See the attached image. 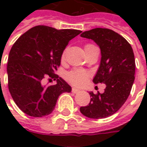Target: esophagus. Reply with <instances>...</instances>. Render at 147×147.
Returning a JSON list of instances; mask_svg holds the SVG:
<instances>
[{"instance_id":"obj_1","label":"esophagus","mask_w":147,"mask_h":147,"mask_svg":"<svg viewBox=\"0 0 147 147\" xmlns=\"http://www.w3.org/2000/svg\"><path fill=\"white\" fill-rule=\"evenodd\" d=\"M71 91H72V93H74V94H76V93L80 92V90H79L76 89V88H74V87L71 89Z\"/></svg>"}]
</instances>
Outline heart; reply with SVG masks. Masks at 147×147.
Returning a JSON list of instances; mask_svg holds the SVG:
<instances>
[{"label":"heart","mask_w":147,"mask_h":147,"mask_svg":"<svg viewBox=\"0 0 147 147\" xmlns=\"http://www.w3.org/2000/svg\"><path fill=\"white\" fill-rule=\"evenodd\" d=\"M90 45H86L88 46ZM85 46V47H86ZM66 56V50H64L61 55V60L64 61ZM90 77V73L86 71L81 70V69H74L68 72L66 76V79L68 82L76 86H81L86 83V81Z\"/></svg>","instance_id":"heart-1"}]
</instances>
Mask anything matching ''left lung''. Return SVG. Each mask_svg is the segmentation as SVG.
Wrapping results in <instances>:
<instances>
[{
	"label": "left lung",
	"mask_w": 147,
	"mask_h": 147,
	"mask_svg": "<svg viewBox=\"0 0 147 147\" xmlns=\"http://www.w3.org/2000/svg\"><path fill=\"white\" fill-rule=\"evenodd\" d=\"M80 36L93 40L101 49V62L93 82L106 86L102 94L90 91L89 105L80 107V112L92 119L106 118L117 113L130 94L136 71L133 49L123 37L107 28H94Z\"/></svg>",
	"instance_id": "1"
}]
</instances>
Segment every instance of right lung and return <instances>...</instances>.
Here are the masks:
<instances>
[{
  "label": "right lung",
  "instance_id": "obj_1",
  "mask_svg": "<svg viewBox=\"0 0 147 147\" xmlns=\"http://www.w3.org/2000/svg\"><path fill=\"white\" fill-rule=\"evenodd\" d=\"M81 32L36 26L12 45L7 65L8 90L24 113L34 117L47 116L54 109L59 96L71 92V87L55 72L69 41ZM46 77L57 80V83L44 85L43 80Z\"/></svg>",
  "mask_w": 147,
  "mask_h": 147
}]
</instances>
